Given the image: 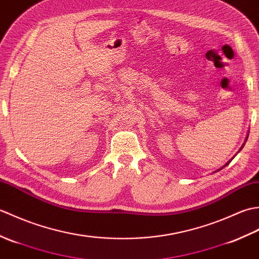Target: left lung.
Instances as JSON below:
<instances>
[{
	"mask_svg": "<svg viewBox=\"0 0 259 259\" xmlns=\"http://www.w3.org/2000/svg\"><path fill=\"white\" fill-rule=\"evenodd\" d=\"M247 138H248V136H247V137H246V140H245V141H247ZM244 145H245V144H244ZM244 145H243V146H241V147H240V149H239V150H238V152H239V151H240V150H241V149H243V147H244ZM238 152H237V153H238ZM237 153H236V155H237ZM236 155H235V156H236ZM235 156H234V157H235ZM234 157H233V158H234ZM233 158H232V159H230V160H229V161H228V162H226V164H224V166H223V167H222V168H219V169H218V170H216V172H217V171H219V170H221V169H223V168H224V167H226V166H228V164H229V162H230V161H232V160H233Z\"/></svg>",
	"mask_w": 259,
	"mask_h": 259,
	"instance_id": "8db88e82",
	"label": "left lung"
}]
</instances>
